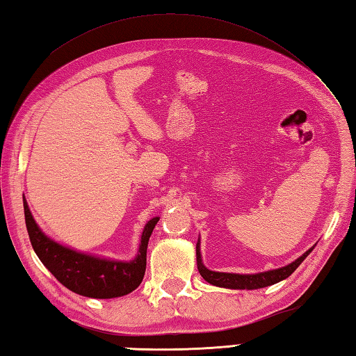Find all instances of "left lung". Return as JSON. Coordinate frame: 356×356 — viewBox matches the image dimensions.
<instances>
[{
	"mask_svg": "<svg viewBox=\"0 0 356 356\" xmlns=\"http://www.w3.org/2000/svg\"><path fill=\"white\" fill-rule=\"evenodd\" d=\"M312 246L311 249L300 255L297 260L286 264L283 268L278 269H272V270H264L259 272V274H231V272H216L208 269L205 264L202 261V254H200V238L197 240V245H195V259H197V269L200 272V275L205 278V282L213 286L218 287H225V289H261V287H266L270 284H275L282 280L289 277L292 272L297 269L306 257L314 251Z\"/></svg>",
	"mask_w": 356,
	"mask_h": 356,
	"instance_id": "8db88e82",
	"label": "left lung"
}]
</instances>
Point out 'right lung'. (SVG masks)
Wrapping results in <instances>:
<instances>
[{
  "label": "right lung",
  "mask_w": 356,
  "mask_h": 356,
  "mask_svg": "<svg viewBox=\"0 0 356 356\" xmlns=\"http://www.w3.org/2000/svg\"><path fill=\"white\" fill-rule=\"evenodd\" d=\"M22 203L27 232L35 254L67 289L82 297L105 300L124 297L142 283L147 268L148 240L161 217H153L143 226L138 255L130 261H120L81 252L58 243L38 226L26 197Z\"/></svg>",
  "instance_id": "obj_1"
}]
</instances>
